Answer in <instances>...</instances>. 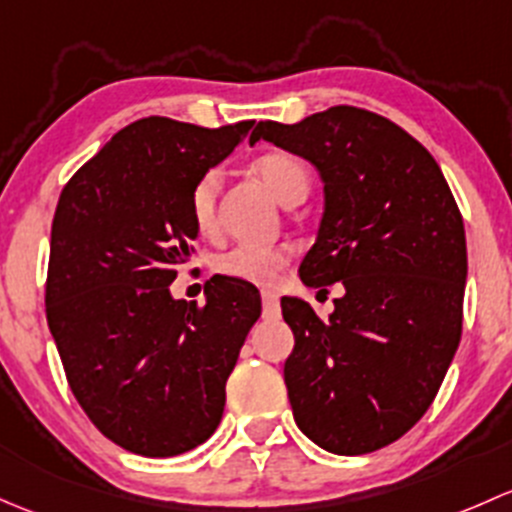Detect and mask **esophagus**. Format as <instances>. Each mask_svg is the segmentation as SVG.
<instances>
[{"label": "esophagus", "instance_id": "34e87169", "mask_svg": "<svg viewBox=\"0 0 512 512\" xmlns=\"http://www.w3.org/2000/svg\"><path fill=\"white\" fill-rule=\"evenodd\" d=\"M261 303H263V318L266 320H276L278 315H281V303H278V295L273 291H263Z\"/></svg>", "mask_w": 512, "mask_h": 512}]
</instances>
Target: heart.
I'll use <instances>...</instances> for the list:
<instances>
[{"instance_id":"heart-1","label":"heart","mask_w":512,"mask_h":512,"mask_svg":"<svg viewBox=\"0 0 512 512\" xmlns=\"http://www.w3.org/2000/svg\"><path fill=\"white\" fill-rule=\"evenodd\" d=\"M254 175L281 199L283 204H298L310 192V170L298 155L283 150H271L258 155L251 162ZM217 199H219V175L217 170L202 172L194 179L187 197L189 219L202 236H212L217 231ZM291 263V249L286 246H254L239 244L224 251L214 261L217 273L251 286H273L283 268Z\"/></svg>"}]
</instances>
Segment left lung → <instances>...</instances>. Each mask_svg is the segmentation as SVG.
<instances>
[{"mask_svg":"<svg viewBox=\"0 0 512 512\" xmlns=\"http://www.w3.org/2000/svg\"><path fill=\"white\" fill-rule=\"evenodd\" d=\"M256 140L318 167L325 214L300 281L320 293L345 286L330 320L281 298L295 335L283 367L295 424L340 456L384 449L431 407L461 340V209L429 150L372 110L333 105L293 125L263 120Z\"/></svg>","mask_w":512,"mask_h":512,"instance_id":"left-lung-1","label":"left lung"}]
</instances>
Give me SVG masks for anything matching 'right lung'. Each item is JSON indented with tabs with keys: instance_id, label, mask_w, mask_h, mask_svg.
Returning a JSON list of instances; mask_svg holds the SVG:
<instances>
[{
	"instance_id": "1",
	"label": "right lung",
	"mask_w": 512,
	"mask_h": 512,
	"mask_svg": "<svg viewBox=\"0 0 512 512\" xmlns=\"http://www.w3.org/2000/svg\"><path fill=\"white\" fill-rule=\"evenodd\" d=\"M254 120L209 130L150 115L103 145L63 187L51 224L46 320L68 387L120 449L179 456L217 431L226 379L261 295L212 278L207 303L170 283L194 254L187 197Z\"/></svg>"
}]
</instances>
